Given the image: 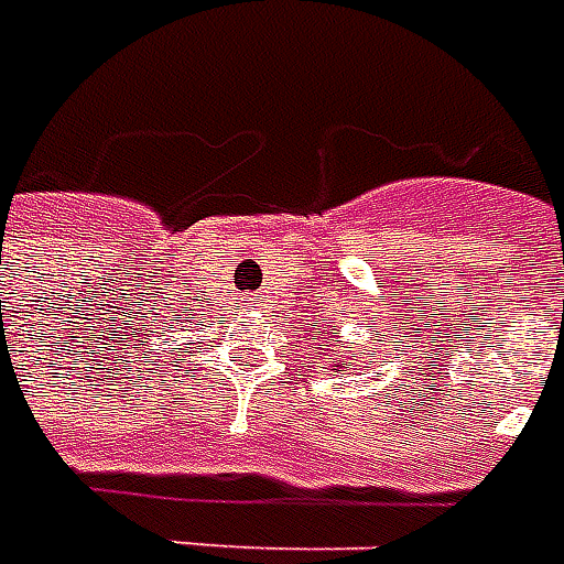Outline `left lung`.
I'll return each instance as SVG.
<instances>
[{"label": "left lung", "instance_id": "1", "mask_svg": "<svg viewBox=\"0 0 564 564\" xmlns=\"http://www.w3.org/2000/svg\"><path fill=\"white\" fill-rule=\"evenodd\" d=\"M335 338H338V332H335ZM326 347H329V344H323V350H326ZM335 347H338V344H335ZM341 368H347V362H335L332 371H341ZM347 371H350V368H347Z\"/></svg>", "mask_w": 564, "mask_h": 564}]
</instances>
